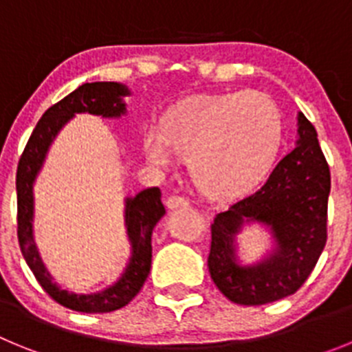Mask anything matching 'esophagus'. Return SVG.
I'll return each instance as SVG.
<instances>
[{"label": "esophagus", "instance_id": "esophagus-1", "mask_svg": "<svg viewBox=\"0 0 352 352\" xmlns=\"http://www.w3.org/2000/svg\"><path fill=\"white\" fill-rule=\"evenodd\" d=\"M167 208L169 210H183V208H188V201L185 197H179V195H173L166 201Z\"/></svg>", "mask_w": 352, "mask_h": 352}]
</instances>
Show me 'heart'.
<instances>
[{
    "label": "heart",
    "mask_w": 352,
    "mask_h": 352,
    "mask_svg": "<svg viewBox=\"0 0 352 352\" xmlns=\"http://www.w3.org/2000/svg\"><path fill=\"white\" fill-rule=\"evenodd\" d=\"M284 118L272 96L229 91L195 96L164 116L160 129L142 133L151 164L170 167L176 153L188 157L195 185L213 197H234L256 188L275 166Z\"/></svg>",
    "instance_id": "b5f03b06"
}]
</instances>
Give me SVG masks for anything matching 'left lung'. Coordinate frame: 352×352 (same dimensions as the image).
<instances>
[{
  "mask_svg": "<svg viewBox=\"0 0 352 352\" xmlns=\"http://www.w3.org/2000/svg\"><path fill=\"white\" fill-rule=\"evenodd\" d=\"M296 120V148L259 190L220 211L211 223L208 268L234 303L264 305L294 294L324 250L331 176L314 125L301 111ZM250 225L263 226L270 243L259 260L245 263L237 236Z\"/></svg>",
  "mask_w": 352,
  "mask_h": 352,
  "instance_id": "obj_1",
  "label": "left lung"
}]
</instances>
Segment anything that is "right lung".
Here are the masks:
<instances>
[{
  "label": "right lung",
  "instance_id": "1",
  "mask_svg": "<svg viewBox=\"0 0 352 352\" xmlns=\"http://www.w3.org/2000/svg\"><path fill=\"white\" fill-rule=\"evenodd\" d=\"M132 95L126 84L86 82L67 95L63 100L49 107L31 133L24 153L19 160L17 178V236L19 247L28 266L43 291L60 305L76 312L104 314L121 309L141 291L151 270V234L158 220L166 214L162 204L160 188L151 186L139 194L125 197L123 222L130 243V257L116 282L95 292H76L54 282L47 266L43 264L35 243V183L43 169L52 142L72 118L77 114H93L105 120H120L126 116L125 96Z\"/></svg>",
  "mask_w": 352,
  "mask_h": 352
}]
</instances>
